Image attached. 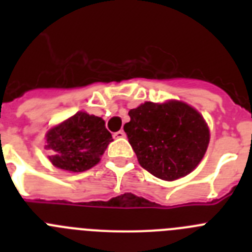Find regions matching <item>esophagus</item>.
Returning a JSON list of instances; mask_svg holds the SVG:
<instances>
[{"mask_svg":"<svg viewBox=\"0 0 252 252\" xmlns=\"http://www.w3.org/2000/svg\"><path fill=\"white\" fill-rule=\"evenodd\" d=\"M126 136V133H125V131H122V130H120V131H117V132H115L113 133V137H115V139H122V137H125Z\"/></svg>","mask_w":252,"mask_h":252,"instance_id":"34e87169","label":"esophagus"}]
</instances>
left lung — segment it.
Listing matches in <instances>:
<instances>
[{
	"mask_svg": "<svg viewBox=\"0 0 252 252\" xmlns=\"http://www.w3.org/2000/svg\"><path fill=\"white\" fill-rule=\"evenodd\" d=\"M124 130L140 165L162 180L179 179L206 154L209 130L203 116L184 102H145L130 110Z\"/></svg>",
	"mask_w": 252,
	"mask_h": 252,
	"instance_id": "left-lung-1",
	"label": "left lung"
}]
</instances>
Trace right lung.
Segmentation results:
<instances>
[{"label": "right lung", "instance_id": "right-lung-1", "mask_svg": "<svg viewBox=\"0 0 252 252\" xmlns=\"http://www.w3.org/2000/svg\"><path fill=\"white\" fill-rule=\"evenodd\" d=\"M112 135L101 117L77 112L46 132L45 148L51 150V164L73 173L98 164Z\"/></svg>", "mask_w": 252, "mask_h": 252}]
</instances>
